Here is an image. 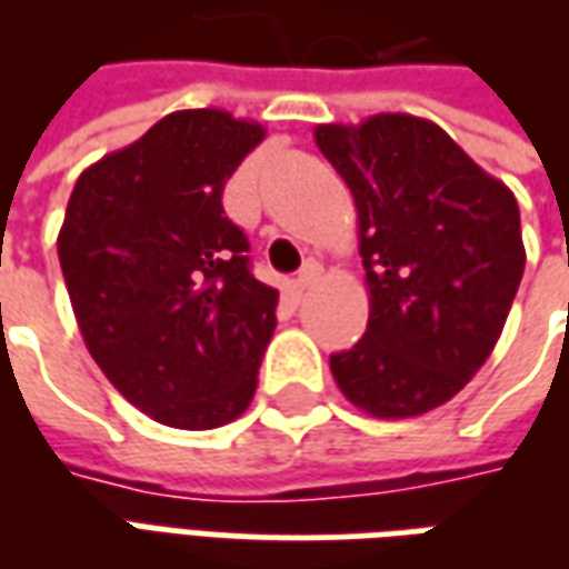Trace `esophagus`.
Segmentation results:
<instances>
[{"label": "esophagus", "mask_w": 569, "mask_h": 569, "mask_svg": "<svg viewBox=\"0 0 569 569\" xmlns=\"http://www.w3.org/2000/svg\"><path fill=\"white\" fill-rule=\"evenodd\" d=\"M320 277H322V268H320V264H317V261H308V264H305V268L298 271L296 289H298V292H305V289H310V286L317 283Z\"/></svg>", "instance_id": "esophagus-1"}]
</instances>
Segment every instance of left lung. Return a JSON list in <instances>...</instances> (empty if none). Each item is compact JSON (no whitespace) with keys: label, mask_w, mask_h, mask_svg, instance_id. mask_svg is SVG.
Masks as SVG:
<instances>
[{"label":"left lung","mask_w":569,"mask_h":569,"mask_svg":"<svg viewBox=\"0 0 569 569\" xmlns=\"http://www.w3.org/2000/svg\"><path fill=\"white\" fill-rule=\"evenodd\" d=\"M317 149L359 219L369 329L329 359L341 393L381 420L427 415L497 347L525 273L518 200L427 118L320 124Z\"/></svg>","instance_id":"obj_1"}]
</instances>
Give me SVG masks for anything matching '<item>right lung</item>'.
<instances>
[{"instance_id": "obj_1", "label": "right lung", "mask_w": 569, "mask_h": 569, "mask_svg": "<svg viewBox=\"0 0 569 569\" xmlns=\"http://www.w3.org/2000/svg\"><path fill=\"white\" fill-rule=\"evenodd\" d=\"M264 128L182 109L91 163L57 234L69 301L118 393L176 429H216L256 396L277 289L249 273L224 182Z\"/></svg>"}]
</instances>
